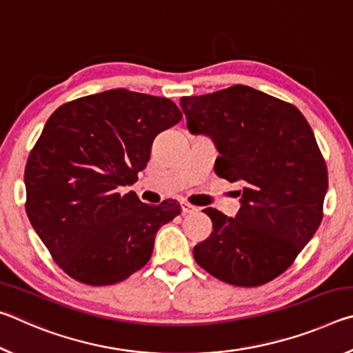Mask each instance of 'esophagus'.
<instances>
[{
	"label": "esophagus",
	"instance_id": "esophagus-1",
	"mask_svg": "<svg viewBox=\"0 0 353 353\" xmlns=\"http://www.w3.org/2000/svg\"><path fill=\"white\" fill-rule=\"evenodd\" d=\"M181 207H182V212L183 213H193V212L198 210V208H196L194 205H191L190 202H187V201H182L181 202Z\"/></svg>",
	"mask_w": 353,
	"mask_h": 353
}]
</instances>
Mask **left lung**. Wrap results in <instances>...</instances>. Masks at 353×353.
Wrapping results in <instances>:
<instances>
[{"label":"left lung","mask_w":353,"mask_h":353,"mask_svg":"<svg viewBox=\"0 0 353 353\" xmlns=\"http://www.w3.org/2000/svg\"><path fill=\"white\" fill-rule=\"evenodd\" d=\"M181 107L190 132L218 149L214 172L243 185L235 218L204 210L213 230L194 246L196 263L235 286L270 282L322 221L328 176L312 128L292 104L248 85L183 97Z\"/></svg>","instance_id":"left-lung-1"}]
</instances>
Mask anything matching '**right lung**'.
Wrapping results in <instances>:
<instances>
[{
    "label": "right lung",
    "mask_w": 353,
    "mask_h": 353,
    "mask_svg": "<svg viewBox=\"0 0 353 353\" xmlns=\"http://www.w3.org/2000/svg\"><path fill=\"white\" fill-rule=\"evenodd\" d=\"M182 119L168 98L113 88L59 107L29 154L26 213L61 270L77 282H123L152 255L174 199L149 205L119 190L139 181L155 137Z\"/></svg>",
    "instance_id": "add662e5"
}]
</instances>
